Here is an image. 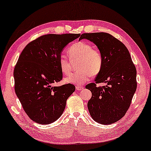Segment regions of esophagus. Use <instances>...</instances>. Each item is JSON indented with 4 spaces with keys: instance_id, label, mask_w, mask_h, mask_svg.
<instances>
[{
    "instance_id": "esophagus-1",
    "label": "esophagus",
    "mask_w": 151,
    "mask_h": 151,
    "mask_svg": "<svg viewBox=\"0 0 151 151\" xmlns=\"http://www.w3.org/2000/svg\"><path fill=\"white\" fill-rule=\"evenodd\" d=\"M76 88L77 90L78 91H81V90H83V89H84V87L83 86H76Z\"/></svg>"
}]
</instances>
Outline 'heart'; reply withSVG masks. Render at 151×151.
<instances>
[{
  "mask_svg": "<svg viewBox=\"0 0 151 151\" xmlns=\"http://www.w3.org/2000/svg\"><path fill=\"white\" fill-rule=\"evenodd\" d=\"M68 52L72 60L79 59L78 68L80 70L66 78V83L78 86L82 85L92 76H97L101 71L104 64L103 55L99 50L93 48L91 44L84 41L77 42L69 47ZM58 64L63 74L68 75L70 73L71 62L65 55H60Z\"/></svg>",
  "mask_w": 151,
  "mask_h": 151,
  "instance_id": "heart-1",
  "label": "heart"
}]
</instances>
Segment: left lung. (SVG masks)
<instances>
[{"instance_id":"8db88e82","label":"left lung","mask_w":151,"mask_h":151,"mask_svg":"<svg viewBox=\"0 0 151 151\" xmlns=\"http://www.w3.org/2000/svg\"><path fill=\"white\" fill-rule=\"evenodd\" d=\"M96 45L104 58V64L95 83L86 86L91 91L88 103L93 119L110 125L121 119L130 106L137 89V70L129 50L122 42L105 32L84 33L80 38ZM107 86L97 87L96 83Z\"/></svg>"}]
</instances>
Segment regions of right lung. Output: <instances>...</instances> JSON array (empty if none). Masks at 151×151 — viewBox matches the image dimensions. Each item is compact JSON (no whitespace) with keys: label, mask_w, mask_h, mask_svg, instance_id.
Returning a JSON list of instances; mask_svg holds the SVG:
<instances>
[{"label":"right lung","mask_w":151,"mask_h":151,"mask_svg":"<svg viewBox=\"0 0 151 151\" xmlns=\"http://www.w3.org/2000/svg\"><path fill=\"white\" fill-rule=\"evenodd\" d=\"M80 36L46 34L30 42L21 52L14 70V90L24 111L34 122L46 125L56 121L75 91L72 84H52L62 79L58 59L63 49Z\"/></svg>","instance_id":"obj_1"}]
</instances>
